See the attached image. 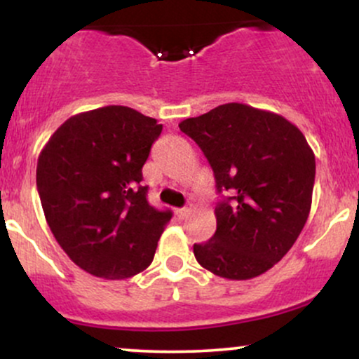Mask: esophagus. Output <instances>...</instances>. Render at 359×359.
Segmentation results:
<instances>
[{
    "label": "esophagus",
    "instance_id": "34e87169",
    "mask_svg": "<svg viewBox=\"0 0 359 359\" xmlns=\"http://www.w3.org/2000/svg\"><path fill=\"white\" fill-rule=\"evenodd\" d=\"M175 214H177V216H179V219H184V217H187L189 214H191V208H182V209H177Z\"/></svg>",
    "mask_w": 359,
    "mask_h": 359
}]
</instances>
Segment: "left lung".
<instances>
[{"mask_svg":"<svg viewBox=\"0 0 359 359\" xmlns=\"http://www.w3.org/2000/svg\"><path fill=\"white\" fill-rule=\"evenodd\" d=\"M204 151L217 192L216 233L194 245L203 269L228 280H250L287 255L312 204L316 156L288 119L228 102L179 123Z\"/></svg>","mask_w":359,"mask_h":359,"instance_id":"obj_1","label":"left lung"}]
</instances>
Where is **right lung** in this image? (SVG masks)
Masks as SVG:
<instances>
[{"label":"right lung","instance_id":"add662e5","mask_svg":"<svg viewBox=\"0 0 359 359\" xmlns=\"http://www.w3.org/2000/svg\"><path fill=\"white\" fill-rule=\"evenodd\" d=\"M162 125L126 106L74 114L45 143L36 187L48 228L67 257L94 277L130 278L148 269L170 211L142 185Z\"/></svg>","mask_w":359,"mask_h":359}]
</instances>
